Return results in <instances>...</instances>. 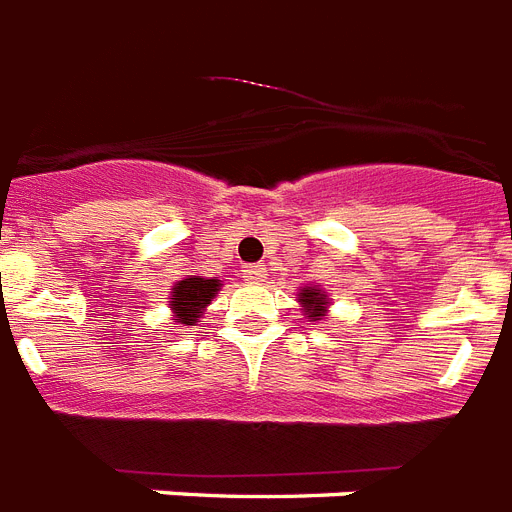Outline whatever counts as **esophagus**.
<instances>
[{
  "label": "esophagus",
  "instance_id": "34e87169",
  "mask_svg": "<svg viewBox=\"0 0 512 512\" xmlns=\"http://www.w3.org/2000/svg\"><path fill=\"white\" fill-rule=\"evenodd\" d=\"M243 275L251 282H261L267 275V267L264 264H248V267H243Z\"/></svg>",
  "mask_w": 512,
  "mask_h": 512
}]
</instances>
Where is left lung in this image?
Here are the masks:
<instances>
[{"label": "left lung", "instance_id": "8db88e82", "mask_svg": "<svg viewBox=\"0 0 512 512\" xmlns=\"http://www.w3.org/2000/svg\"><path fill=\"white\" fill-rule=\"evenodd\" d=\"M298 301L306 306V314H309V320H320L322 314H325V296H322L320 290H304L301 296H298Z\"/></svg>", "mask_w": 512, "mask_h": 512}]
</instances>
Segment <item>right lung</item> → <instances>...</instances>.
I'll list each match as a JSON object with an SVG mask.
<instances>
[{"mask_svg": "<svg viewBox=\"0 0 512 512\" xmlns=\"http://www.w3.org/2000/svg\"><path fill=\"white\" fill-rule=\"evenodd\" d=\"M222 282L219 280H206V277H185V280H179L171 290V309L177 312L179 322H185V325H192V322H198V317L203 314L208 304H211V298L219 290Z\"/></svg>", "mask_w": 512, "mask_h": 512, "instance_id": "1", "label": "right lung"}]
</instances>
